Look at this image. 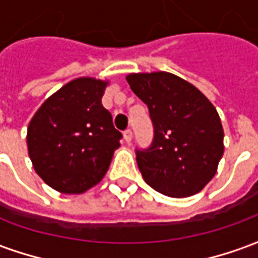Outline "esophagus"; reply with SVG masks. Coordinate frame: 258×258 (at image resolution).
<instances>
[{"instance_id": "obj_1", "label": "esophagus", "mask_w": 258, "mask_h": 258, "mask_svg": "<svg viewBox=\"0 0 258 258\" xmlns=\"http://www.w3.org/2000/svg\"><path fill=\"white\" fill-rule=\"evenodd\" d=\"M123 135H124V140H125V142L130 144L131 140H133V131H131V130H125Z\"/></svg>"}]
</instances>
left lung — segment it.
Instances as JSON below:
<instances>
[{"instance_id": "1", "label": "left lung", "mask_w": 258, "mask_h": 258, "mask_svg": "<svg viewBox=\"0 0 258 258\" xmlns=\"http://www.w3.org/2000/svg\"><path fill=\"white\" fill-rule=\"evenodd\" d=\"M125 79L149 107L155 128L152 145L137 151L145 182L170 198L200 192L224 155V130L214 105L173 73H131Z\"/></svg>"}]
</instances>
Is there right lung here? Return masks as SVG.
I'll return each mask as SVG.
<instances>
[{
	"mask_svg": "<svg viewBox=\"0 0 258 258\" xmlns=\"http://www.w3.org/2000/svg\"><path fill=\"white\" fill-rule=\"evenodd\" d=\"M107 80L79 77L44 101L27 127L36 173L60 194H84L101 182L121 134L102 106Z\"/></svg>",
	"mask_w": 258,
	"mask_h": 258,
	"instance_id": "add662e5",
	"label": "right lung"
}]
</instances>
